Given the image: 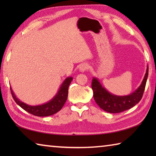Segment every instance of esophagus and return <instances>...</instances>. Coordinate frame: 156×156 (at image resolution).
<instances>
[{
	"instance_id": "obj_1",
	"label": "esophagus",
	"mask_w": 156,
	"mask_h": 156,
	"mask_svg": "<svg viewBox=\"0 0 156 156\" xmlns=\"http://www.w3.org/2000/svg\"><path fill=\"white\" fill-rule=\"evenodd\" d=\"M88 68H89V65L87 64V63H84V64H82L80 66V68H79V69H80V72H85L86 70H87Z\"/></svg>"
}]
</instances>
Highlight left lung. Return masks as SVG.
<instances>
[{
  "instance_id": "obj_1",
  "label": "left lung",
  "mask_w": 156,
  "mask_h": 156,
  "mask_svg": "<svg viewBox=\"0 0 156 156\" xmlns=\"http://www.w3.org/2000/svg\"><path fill=\"white\" fill-rule=\"evenodd\" d=\"M149 72L147 66L146 73L140 85L133 93L127 96H116L111 94L100 84L98 79L94 77L91 82V87L94 92V98L102 109L111 113H117L131 109L135 106L143 95Z\"/></svg>"
}]
</instances>
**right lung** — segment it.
Instances as JSON below:
<instances>
[{"label":"right lung","instance_id":"add662e5","mask_svg":"<svg viewBox=\"0 0 156 156\" xmlns=\"http://www.w3.org/2000/svg\"><path fill=\"white\" fill-rule=\"evenodd\" d=\"M72 80V77H67L63 81L61 86L59 88L58 91L57 92V94L55 95V96L51 100H50L46 103L40 105H36V106L27 105L24 102H21L16 96L12 89L10 88V89H11L13 98L16 102V104L19 105L22 109L34 115L43 117V116L54 115V113L59 112L62 109V107L64 106L66 100L67 99L68 88Z\"/></svg>","mask_w":156,"mask_h":156}]
</instances>
